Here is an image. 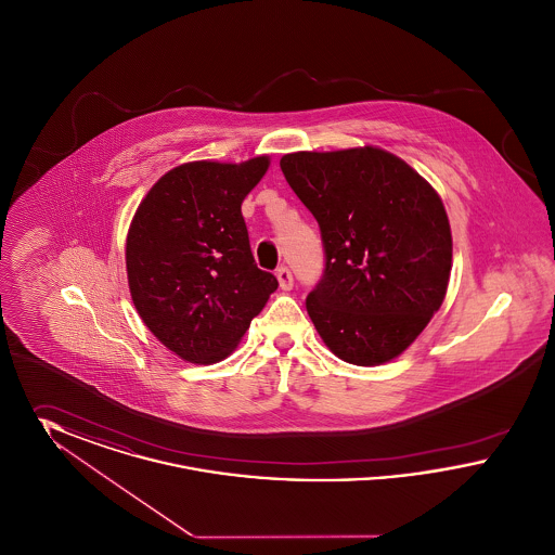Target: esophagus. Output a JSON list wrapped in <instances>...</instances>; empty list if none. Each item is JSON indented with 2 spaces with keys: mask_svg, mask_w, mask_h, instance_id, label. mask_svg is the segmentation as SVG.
Segmentation results:
<instances>
[{
  "mask_svg": "<svg viewBox=\"0 0 555 555\" xmlns=\"http://www.w3.org/2000/svg\"><path fill=\"white\" fill-rule=\"evenodd\" d=\"M276 279L281 289L289 291L293 287V274H291L289 266H279L276 268Z\"/></svg>",
  "mask_w": 555,
  "mask_h": 555,
  "instance_id": "esophagus-1",
  "label": "esophagus"
}]
</instances>
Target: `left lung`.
<instances>
[{
    "label": "left lung",
    "mask_w": 555,
    "mask_h": 555,
    "mask_svg": "<svg viewBox=\"0 0 555 555\" xmlns=\"http://www.w3.org/2000/svg\"><path fill=\"white\" fill-rule=\"evenodd\" d=\"M281 170L320 227L324 268L306 308L322 341L356 366L393 360L448 291L451 231L441 197L376 147L287 154Z\"/></svg>",
    "instance_id": "left-lung-1"
}]
</instances>
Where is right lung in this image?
<instances>
[{"label":"right lung","instance_id":"right-lung-1","mask_svg":"<svg viewBox=\"0 0 555 555\" xmlns=\"http://www.w3.org/2000/svg\"><path fill=\"white\" fill-rule=\"evenodd\" d=\"M266 168V156L177 166L132 218V304L145 326L186 362L227 358L279 287L276 276L256 264L241 214Z\"/></svg>","mask_w":555,"mask_h":555}]
</instances>
